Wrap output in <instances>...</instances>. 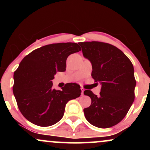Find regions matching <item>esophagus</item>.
<instances>
[{
  "label": "esophagus",
  "mask_w": 150,
  "mask_h": 150,
  "mask_svg": "<svg viewBox=\"0 0 150 150\" xmlns=\"http://www.w3.org/2000/svg\"><path fill=\"white\" fill-rule=\"evenodd\" d=\"M81 90H82V95H83L84 91H85V89H84V88H81Z\"/></svg>",
  "instance_id": "esophagus-1"
}]
</instances>
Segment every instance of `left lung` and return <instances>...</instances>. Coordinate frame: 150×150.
<instances>
[{"mask_svg":"<svg viewBox=\"0 0 150 150\" xmlns=\"http://www.w3.org/2000/svg\"><path fill=\"white\" fill-rule=\"evenodd\" d=\"M84 57L92 65V77L101 85L100 95L85 90L92 103L86 119L100 128H111L126 116L135 99L136 81L131 61L116 46L100 42H80Z\"/></svg>","mask_w":150,"mask_h":150,"instance_id":"obj_1","label":"left lung"}]
</instances>
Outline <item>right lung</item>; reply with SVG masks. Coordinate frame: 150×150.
<instances>
[{
  "instance_id": "right-lung-1",
  "label": "right lung",
  "mask_w": 150,
  "mask_h": 150,
  "mask_svg": "<svg viewBox=\"0 0 150 150\" xmlns=\"http://www.w3.org/2000/svg\"><path fill=\"white\" fill-rule=\"evenodd\" d=\"M81 51L76 43L51 44L26 56L14 73L13 90L24 117L42 127L52 125L63 118L68 101L81 94L80 86L68 83L62 90L53 89L56 72H64L67 58Z\"/></svg>"
}]
</instances>
